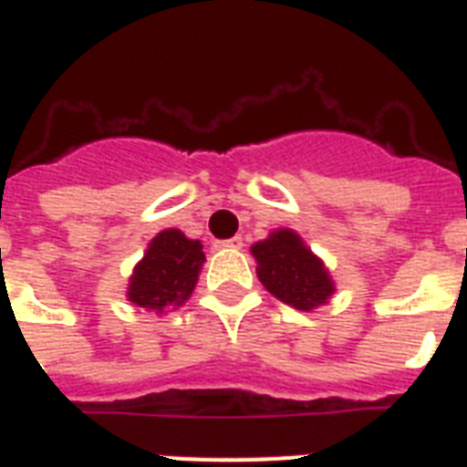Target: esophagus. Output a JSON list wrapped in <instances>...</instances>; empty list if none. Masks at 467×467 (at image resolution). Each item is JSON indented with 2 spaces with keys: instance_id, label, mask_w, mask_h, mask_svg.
<instances>
[{
  "instance_id": "obj_1",
  "label": "esophagus",
  "mask_w": 467,
  "mask_h": 467,
  "mask_svg": "<svg viewBox=\"0 0 467 467\" xmlns=\"http://www.w3.org/2000/svg\"><path fill=\"white\" fill-rule=\"evenodd\" d=\"M218 247H223V249H240L242 247V237H230V240L218 242Z\"/></svg>"
}]
</instances>
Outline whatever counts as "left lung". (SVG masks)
Listing matches in <instances>:
<instances>
[{
    "instance_id": "1",
    "label": "left lung",
    "mask_w": 467,
    "mask_h": 467,
    "mask_svg": "<svg viewBox=\"0 0 467 467\" xmlns=\"http://www.w3.org/2000/svg\"><path fill=\"white\" fill-rule=\"evenodd\" d=\"M252 256L264 288L296 310L312 312L329 303L337 291L325 262L291 227H278L266 240L254 242Z\"/></svg>"
}]
</instances>
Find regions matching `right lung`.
<instances>
[{
	"mask_svg": "<svg viewBox=\"0 0 467 467\" xmlns=\"http://www.w3.org/2000/svg\"><path fill=\"white\" fill-rule=\"evenodd\" d=\"M203 262L201 240H191L176 227L161 230L133 266L128 278V303L157 315L182 307L196 288Z\"/></svg>",
	"mask_w": 467,
	"mask_h": 467,
	"instance_id": "1",
	"label": "right lung"
}]
</instances>
